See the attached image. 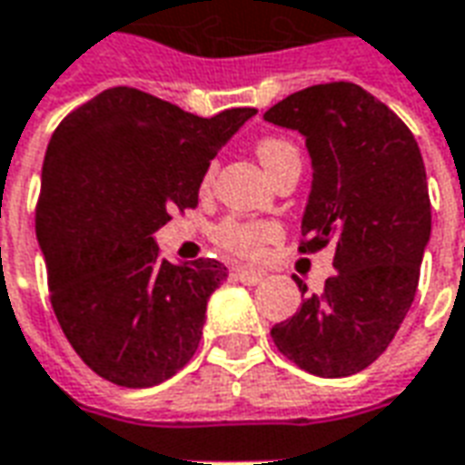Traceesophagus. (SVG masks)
<instances>
[{
    "label": "esophagus",
    "instance_id": "1",
    "mask_svg": "<svg viewBox=\"0 0 465 465\" xmlns=\"http://www.w3.org/2000/svg\"><path fill=\"white\" fill-rule=\"evenodd\" d=\"M263 272H256V269H246V266H239L236 269V279L242 283H249V286H256V283L263 282Z\"/></svg>",
    "mask_w": 465,
    "mask_h": 465
}]
</instances>
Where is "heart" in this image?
<instances>
[{"instance_id":"b5f03b06","label":"heart","mask_w":465,"mask_h":465,"mask_svg":"<svg viewBox=\"0 0 465 465\" xmlns=\"http://www.w3.org/2000/svg\"><path fill=\"white\" fill-rule=\"evenodd\" d=\"M256 156L262 159L266 172L276 173L282 172L283 166L292 163H302V152L299 146L283 136H263L262 142L256 143ZM212 182V169L203 173V183ZM279 236V229L269 222H242V219H226L216 226L213 239L216 243L226 249V252L236 253V256H259L262 249L269 242Z\"/></svg>"}]
</instances>
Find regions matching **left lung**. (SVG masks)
Wrapping results in <instances>:
<instances>
[{
  "label": "left lung",
  "mask_w": 465,
  "mask_h": 465,
  "mask_svg": "<svg viewBox=\"0 0 465 465\" xmlns=\"http://www.w3.org/2000/svg\"><path fill=\"white\" fill-rule=\"evenodd\" d=\"M266 122L306 136L313 182L302 219V253L333 243L323 293L272 339L299 369L323 379L359 373L389 349L406 319L430 236L426 169L413 134L389 106L351 82L302 89Z\"/></svg>",
  "instance_id": "1"
}]
</instances>
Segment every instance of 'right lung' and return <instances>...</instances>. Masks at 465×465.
<instances>
[{
	"mask_svg": "<svg viewBox=\"0 0 465 465\" xmlns=\"http://www.w3.org/2000/svg\"><path fill=\"white\" fill-rule=\"evenodd\" d=\"M256 109L203 119L114 86L52 134L36 239L56 322L89 369L126 389L172 379L192 359L206 302L226 279L216 259L162 262L153 232L193 209L216 152Z\"/></svg>",
	"mask_w": 465,
	"mask_h": 465,
	"instance_id": "1",
	"label": "right lung"
}]
</instances>
